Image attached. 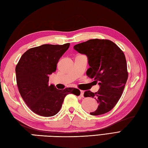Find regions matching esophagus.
<instances>
[{
  "mask_svg": "<svg viewBox=\"0 0 148 148\" xmlns=\"http://www.w3.org/2000/svg\"><path fill=\"white\" fill-rule=\"evenodd\" d=\"M83 94H84V91L80 90V96H81L82 97H83Z\"/></svg>",
  "mask_w": 148,
  "mask_h": 148,
  "instance_id": "obj_1",
  "label": "esophagus"
}]
</instances>
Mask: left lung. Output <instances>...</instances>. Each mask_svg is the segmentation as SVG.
Returning <instances> with one entry per match:
<instances>
[{"instance_id":"obj_1","label":"left lung","mask_w":148,"mask_h":148,"mask_svg":"<svg viewBox=\"0 0 148 148\" xmlns=\"http://www.w3.org/2000/svg\"><path fill=\"white\" fill-rule=\"evenodd\" d=\"M88 58L90 68L87 76L98 82L100 89L95 93L85 91V97L95 98L98 103L91 115H100L111 111L119 101L128 78L127 63L123 51L107 39H90L74 47Z\"/></svg>"}]
</instances>
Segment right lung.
Here are the masks:
<instances>
[{"label": "right lung", "mask_w": 148, "mask_h": 148, "mask_svg": "<svg viewBox=\"0 0 148 148\" xmlns=\"http://www.w3.org/2000/svg\"><path fill=\"white\" fill-rule=\"evenodd\" d=\"M69 46L70 43L42 45L29 48L21 56L15 67L21 97L29 108L40 116H54L60 111L68 94H80L76 88L59 90L53 85H48L49 75L56 71L59 60Z\"/></svg>", "instance_id": "obj_1"}]
</instances>
